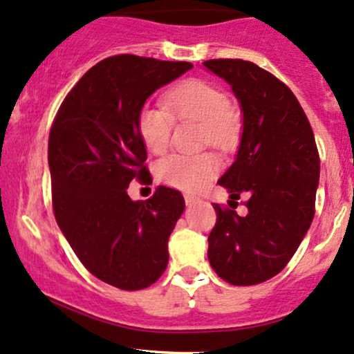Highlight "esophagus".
Instances as JSON below:
<instances>
[{
  "label": "esophagus",
  "instance_id": "34e87169",
  "mask_svg": "<svg viewBox=\"0 0 354 354\" xmlns=\"http://www.w3.org/2000/svg\"><path fill=\"white\" fill-rule=\"evenodd\" d=\"M184 198H185V203L189 205V207H192V205H195V203L200 202L198 197H195V195H190V194H185Z\"/></svg>",
  "mask_w": 354,
  "mask_h": 354
}]
</instances>
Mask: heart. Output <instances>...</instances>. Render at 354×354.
<instances>
[{"label": "heart", "mask_w": 354, "mask_h": 354, "mask_svg": "<svg viewBox=\"0 0 354 354\" xmlns=\"http://www.w3.org/2000/svg\"><path fill=\"white\" fill-rule=\"evenodd\" d=\"M164 104L178 120L202 124L203 139L213 146L225 149L238 136V115L230 106L225 90L212 82L189 78L165 93ZM169 115L162 108L149 104L139 111L138 133L152 154H162L169 147L174 123ZM218 169L220 164L216 157L208 152L195 156L174 154L157 165V178L174 189L197 192L207 185Z\"/></svg>", "instance_id": "obj_1"}]
</instances>
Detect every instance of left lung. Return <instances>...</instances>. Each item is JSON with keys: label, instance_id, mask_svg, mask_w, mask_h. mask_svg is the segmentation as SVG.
Here are the masks:
<instances>
[{"label": "left lung", "instance_id": "8db88e82", "mask_svg": "<svg viewBox=\"0 0 354 354\" xmlns=\"http://www.w3.org/2000/svg\"><path fill=\"white\" fill-rule=\"evenodd\" d=\"M203 65L231 86L243 113L236 157L218 184L231 200L248 197L244 216L213 203L208 261L223 281L254 286L286 268L310 228L320 157L302 106L272 73L239 59Z\"/></svg>", "mask_w": 354, "mask_h": 354}]
</instances>
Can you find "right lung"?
Masks as SVG:
<instances>
[{
	"label": "right lung",
	"mask_w": 354,
	"mask_h": 354,
	"mask_svg": "<svg viewBox=\"0 0 354 354\" xmlns=\"http://www.w3.org/2000/svg\"><path fill=\"white\" fill-rule=\"evenodd\" d=\"M190 62L115 55L78 80L60 104L49 136L57 225L82 264L123 290L146 289L167 268V243L185 202L159 187L131 200L129 182L147 174L138 115L146 100L184 75Z\"/></svg>",
	"instance_id": "obj_1"
}]
</instances>
